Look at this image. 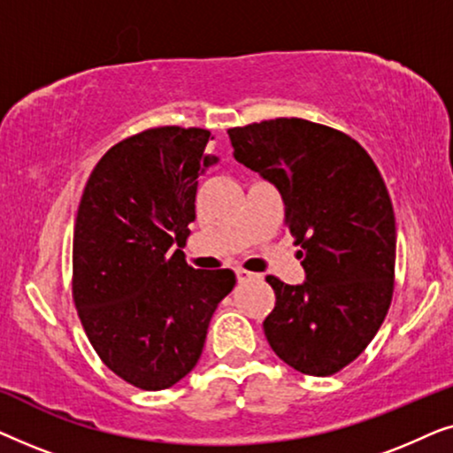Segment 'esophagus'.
Here are the masks:
<instances>
[{
	"instance_id": "obj_1",
	"label": "esophagus",
	"mask_w": 453,
	"mask_h": 453,
	"mask_svg": "<svg viewBox=\"0 0 453 453\" xmlns=\"http://www.w3.org/2000/svg\"><path fill=\"white\" fill-rule=\"evenodd\" d=\"M234 274H237V280L239 282H250V280H253V278H256V274H251V272H247L243 268L234 270Z\"/></svg>"
}]
</instances>
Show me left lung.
I'll list each match as a JSON object with an SVG mask.
<instances>
[{
    "label": "left lung",
    "instance_id": "8db88e82",
    "mask_svg": "<svg viewBox=\"0 0 453 453\" xmlns=\"http://www.w3.org/2000/svg\"><path fill=\"white\" fill-rule=\"evenodd\" d=\"M233 157L282 196L303 247L301 284L265 280L276 307L264 321L272 350L307 375L355 361L386 319L394 293L395 219L365 148L338 129L280 117L228 129Z\"/></svg>",
    "mask_w": 453,
    "mask_h": 453
}]
</instances>
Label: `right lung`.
Masks as SVG:
<instances>
[{
	"label": "right lung",
	"instance_id": "add662e5",
	"mask_svg": "<svg viewBox=\"0 0 453 453\" xmlns=\"http://www.w3.org/2000/svg\"><path fill=\"white\" fill-rule=\"evenodd\" d=\"M210 132L165 126L119 142L90 173L73 226V303L107 367L140 389L196 367L233 270H196L181 247ZM180 247L174 250V245Z\"/></svg>",
	"mask_w": 453,
	"mask_h": 453
}]
</instances>
